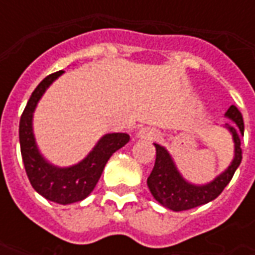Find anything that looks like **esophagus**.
<instances>
[{
    "mask_svg": "<svg viewBox=\"0 0 255 255\" xmlns=\"http://www.w3.org/2000/svg\"><path fill=\"white\" fill-rule=\"evenodd\" d=\"M158 136H160L158 129L153 127H144L138 132V138L142 139H157Z\"/></svg>",
    "mask_w": 255,
    "mask_h": 255,
    "instance_id": "1",
    "label": "esophagus"
}]
</instances>
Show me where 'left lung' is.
<instances>
[{"label": "left lung", "instance_id": "1", "mask_svg": "<svg viewBox=\"0 0 255 255\" xmlns=\"http://www.w3.org/2000/svg\"><path fill=\"white\" fill-rule=\"evenodd\" d=\"M225 117L235 123L224 124V127L232 133L235 143L234 160L231 161L230 166L223 173H220L219 176L206 184H192L187 182L176 168L169 151L164 146L154 143L155 164L150 176L147 177V186L155 201H158L162 206L173 212L197 208L216 199L231 182L238 166L241 165V139L245 133V123L242 113L234 105H231L230 109L225 112Z\"/></svg>", "mask_w": 255, "mask_h": 255}]
</instances>
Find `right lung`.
Instances as JSON below:
<instances>
[{
  "label": "right lung",
  "instance_id": "obj_1",
  "mask_svg": "<svg viewBox=\"0 0 255 255\" xmlns=\"http://www.w3.org/2000/svg\"><path fill=\"white\" fill-rule=\"evenodd\" d=\"M64 71L49 75L36 86L20 117L19 139L21 157L31 186L38 194L60 205L83 201L100 180L102 171L112 154L129 142V135L123 132L106 133L97 142L87 157L72 166H56L41 154L32 129V117L38 102L49 86Z\"/></svg>",
  "mask_w": 255,
  "mask_h": 255
}]
</instances>
